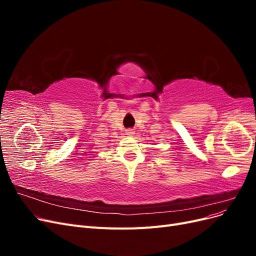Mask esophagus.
Segmentation results:
<instances>
[{
  "label": "esophagus",
  "instance_id": "esophagus-1",
  "mask_svg": "<svg viewBox=\"0 0 256 256\" xmlns=\"http://www.w3.org/2000/svg\"><path fill=\"white\" fill-rule=\"evenodd\" d=\"M126 134H127V136H132V134H134V130H132V129H128Z\"/></svg>",
  "mask_w": 256,
  "mask_h": 256
}]
</instances>
